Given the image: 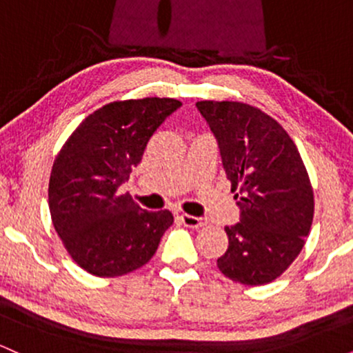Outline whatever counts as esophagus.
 <instances>
[{
	"mask_svg": "<svg viewBox=\"0 0 353 353\" xmlns=\"http://www.w3.org/2000/svg\"><path fill=\"white\" fill-rule=\"evenodd\" d=\"M181 221L184 222V225H188V228H192V229L204 228V225L208 224V221H205V219L196 217V216H189V214H182Z\"/></svg>",
	"mask_w": 353,
	"mask_h": 353,
	"instance_id": "obj_1",
	"label": "esophagus"
}]
</instances>
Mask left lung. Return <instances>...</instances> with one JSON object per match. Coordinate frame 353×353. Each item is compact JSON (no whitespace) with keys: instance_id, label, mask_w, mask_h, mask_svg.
Listing matches in <instances>:
<instances>
[{"instance_id":"8db88e82","label":"left lung","mask_w":353,"mask_h":353,"mask_svg":"<svg viewBox=\"0 0 353 353\" xmlns=\"http://www.w3.org/2000/svg\"><path fill=\"white\" fill-rule=\"evenodd\" d=\"M217 137L241 222L225 228L217 267L230 281L264 285L289 269L305 245L314 189L301 152L272 116L237 101H197Z\"/></svg>"}]
</instances>
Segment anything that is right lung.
Listing matches in <instances>:
<instances>
[{"label": "right lung", "mask_w": 353, "mask_h": 353, "mask_svg": "<svg viewBox=\"0 0 353 353\" xmlns=\"http://www.w3.org/2000/svg\"><path fill=\"white\" fill-rule=\"evenodd\" d=\"M172 98L112 101L68 137L52 163L48 202L68 254L96 277H119L148 264L172 225L168 209H141L119 188L145 145L181 106Z\"/></svg>", "instance_id": "1"}]
</instances>
